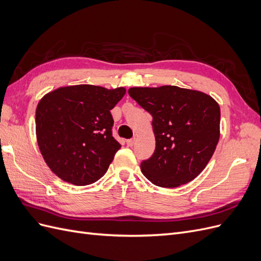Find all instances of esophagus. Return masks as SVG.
<instances>
[{"label": "esophagus", "mask_w": 261, "mask_h": 261, "mask_svg": "<svg viewBox=\"0 0 261 261\" xmlns=\"http://www.w3.org/2000/svg\"><path fill=\"white\" fill-rule=\"evenodd\" d=\"M126 143H127V146L133 147V146H134V144H135V138H132V139L126 140Z\"/></svg>", "instance_id": "esophagus-1"}]
</instances>
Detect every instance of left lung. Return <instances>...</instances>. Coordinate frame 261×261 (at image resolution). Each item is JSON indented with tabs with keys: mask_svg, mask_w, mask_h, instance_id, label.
Listing matches in <instances>:
<instances>
[{
	"mask_svg": "<svg viewBox=\"0 0 261 261\" xmlns=\"http://www.w3.org/2000/svg\"><path fill=\"white\" fill-rule=\"evenodd\" d=\"M129 96L152 115L155 150L141 162L152 184L175 188L198 176L220 138V107L209 94L177 86L133 87Z\"/></svg>",
	"mask_w": 261,
	"mask_h": 261,
	"instance_id": "8db88e82",
	"label": "left lung"
}]
</instances>
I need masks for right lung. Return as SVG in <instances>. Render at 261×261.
Here are the masks:
<instances>
[{"mask_svg":"<svg viewBox=\"0 0 261 261\" xmlns=\"http://www.w3.org/2000/svg\"><path fill=\"white\" fill-rule=\"evenodd\" d=\"M126 89L93 85L60 87L40 99L36 135L46 165L62 180L92 184L106 174L121 145L112 136L111 110Z\"/></svg>","mask_w":261,"mask_h":261,"instance_id":"right-lung-1","label":"right lung"}]
</instances>
